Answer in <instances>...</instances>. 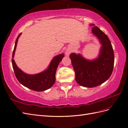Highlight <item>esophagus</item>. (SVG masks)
<instances>
[{
  "label": "esophagus",
  "instance_id": "34e87169",
  "mask_svg": "<svg viewBox=\"0 0 128 128\" xmlns=\"http://www.w3.org/2000/svg\"><path fill=\"white\" fill-rule=\"evenodd\" d=\"M70 52H71L70 50H66V52H65V54H66V55L68 56V55H69V54H70Z\"/></svg>",
  "mask_w": 128,
  "mask_h": 128
}]
</instances>
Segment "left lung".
<instances>
[{
    "mask_svg": "<svg viewBox=\"0 0 128 128\" xmlns=\"http://www.w3.org/2000/svg\"><path fill=\"white\" fill-rule=\"evenodd\" d=\"M92 25L94 24H90ZM92 31L102 44L98 58L90 61L80 54L72 53L70 55L75 72L76 81L86 87H96L106 81L112 74L114 64V51L107 35L97 26H94Z\"/></svg>",
    "mask_w": 128,
    "mask_h": 128,
    "instance_id": "left-lung-1",
    "label": "left lung"
}]
</instances>
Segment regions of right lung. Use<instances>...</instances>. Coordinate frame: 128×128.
<instances>
[{
  "instance_id": "add662e5",
  "label": "right lung",
  "mask_w": 128,
  "mask_h": 128,
  "mask_svg": "<svg viewBox=\"0 0 128 128\" xmlns=\"http://www.w3.org/2000/svg\"><path fill=\"white\" fill-rule=\"evenodd\" d=\"M21 34V33L18 35L16 40L12 59L13 70L16 79L22 85L35 91L41 92L50 88L54 85L55 82L57 68L60 62L62 60V58L64 57V54H60L54 57L51 62L48 69L44 72L34 75L26 74L19 68H18L15 61L13 60L18 38Z\"/></svg>"
}]
</instances>
